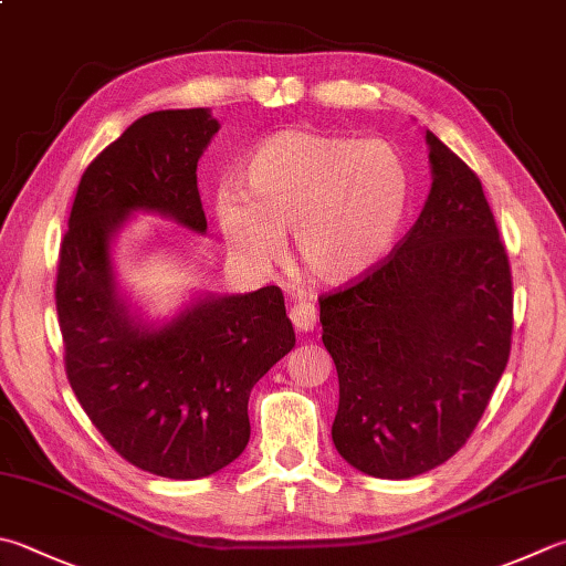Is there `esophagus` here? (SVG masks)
I'll return each instance as SVG.
<instances>
[{"mask_svg": "<svg viewBox=\"0 0 566 566\" xmlns=\"http://www.w3.org/2000/svg\"><path fill=\"white\" fill-rule=\"evenodd\" d=\"M291 319L297 333H313L317 325V307L313 303H295L291 307Z\"/></svg>", "mask_w": 566, "mask_h": 566, "instance_id": "esophagus-1", "label": "esophagus"}]
</instances>
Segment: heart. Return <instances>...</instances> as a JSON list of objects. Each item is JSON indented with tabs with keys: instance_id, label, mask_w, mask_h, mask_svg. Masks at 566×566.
I'll return each mask as SVG.
<instances>
[{
	"instance_id": "heart-1",
	"label": "heart",
	"mask_w": 566,
	"mask_h": 566,
	"mask_svg": "<svg viewBox=\"0 0 566 566\" xmlns=\"http://www.w3.org/2000/svg\"><path fill=\"white\" fill-rule=\"evenodd\" d=\"M243 189L219 187L214 219L239 261L269 265L283 255V231L313 279L359 281L384 261L411 205V172L384 140L287 127L253 147Z\"/></svg>"
}]
</instances>
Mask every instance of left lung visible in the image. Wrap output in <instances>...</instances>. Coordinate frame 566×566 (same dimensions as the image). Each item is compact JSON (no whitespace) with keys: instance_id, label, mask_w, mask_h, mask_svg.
Wrapping results in <instances>:
<instances>
[{"instance_id":"left-lung-1","label":"left lung","mask_w":566,"mask_h":566,"mask_svg":"<svg viewBox=\"0 0 566 566\" xmlns=\"http://www.w3.org/2000/svg\"><path fill=\"white\" fill-rule=\"evenodd\" d=\"M431 191L389 259L319 297L337 367V453L357 471L407 481L471 439L503 377L513 281L481 179L426 130Z\"/></svg>"}]
</instances>
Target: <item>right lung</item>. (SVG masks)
<instances>
[{
	"label": "right lung",
	"instance_id": "1",
	"mask_svg": "<svg viewBox=\"0 0 566 566\" xmlns=\"http://www.w3.org/2000/svg\"><path fill=\"white\" fill-rule=\"evenodd\" d=\"M209 108L143 115L93 159L61 241L56 311L66 375L127 463L197 481L237 461L253 384L295 345L281 287L197 293L150 319L117 283L113 247L135 214L207 231L197 163L219 133Z\"/></svg>",
	"mask_w": 566,
	"mask_h": 566
}]
</instances>
